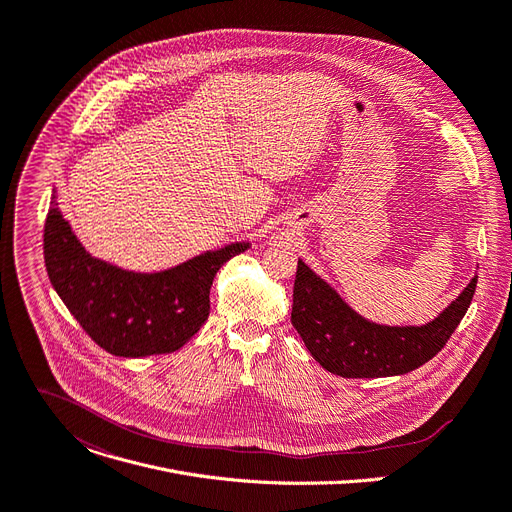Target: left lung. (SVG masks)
<instances>
[{"instance_id":"left-lung-1","label":"left lung","mask_w":512,"mask_h":512,"mask_svg":"<svg viewBox=\"0 0 512 512\" xmlns=\"http://www.w3.org/2000/svg\"><path fill=\"white\" fill-rule=\"evenodd\" d=\"M478 275L433 320L390 327L367 320L302 259L294 282L292 324L310 355L341 378L402 376L433 359L466 316Z\"/></svg>"}]
</instances>
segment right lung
<instances>
[{
	"instance_id": "1",
	"label": "right lung",
	"mask_w": 512,
	"mask_h": 512,
	"mask_svg": "<svg viewBox=\"0 0 512 512\" xmlns=\"http://www.w3.org/2000/svg\"><path fill=\"white\" fill-rule=\"evenodd\" d=\"M249 247L237 241L169 269L130 271L85 251L55 194L44 222V263L55 292L83 331L116 357L181 349L210 314L216 271Z\"/></svg>"
}]
</instances>
